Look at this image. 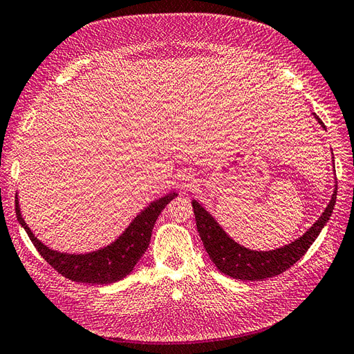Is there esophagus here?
<instances>
[{
  "mask_svg": "<svg viewBox=\"0 0 354 354\" xmlns=\"http://www.w3.org/2000/svg\"><path fill=\"white\" fill-rule=\"evenodd\" d=\"M196 185H198L196 178L189 173L181 174L177 180V187L183 192V194H186V192H189V190H194V187H196Z\"/></svg>",
  "mask_w": 354,
  "mask_h": 354,
  "instance_id": "esophagus-1",
  "label": "esophagus"
}]
</instances>
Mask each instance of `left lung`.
Returning a JSON list of instances; mask_svg holds the SVG:
<instances>
[{"label": "left lung", "mask_w": 354, "mask_h": 354, "mask_svg": "<svg viewBox=\"0 0 354 354\" xmlns=\"http://www.w3.org/2000/svg\"><path fill=\"white\" fill-rule=\"evenodd\" d=\"M313 115L316 118V121L325 128L324 122L320 121V118L316 113ZM335 201L337 185L328 207L312 227L307 229L304 234H301V236L292 241L291 243L269 251H255L245 248L243 245L233 241L229 234L223 230L217 220L214 218L198 201H192V207H194L195 211V220L199 236L203 242V246H205L211 261L216 264L217 269L221 273L233 277V279L263 281L267 279V277H273L276 274L283 273L301 259L310 248V245H312L319 236L320 230L326 226L332 209L335 207Z\"/></svg>", "instance_id": "left-lung-1"}]
</instances>
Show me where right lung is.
Segmentation results:
<instances>
[{
    "label": "right lung",
    "mask_w": 354,
    "mask_h": 354,
    "mask_svg": "<svg viewBox=\"0 0 354 354\" xmlns=\"http://www.w3.org/2000/svg\"><path fill=\"white\" fill-rule=\"evenodd\" d=\"M176 196L177 194H168L151 202L137 217H134L130 226L121 233V236H118L112 243L103 246L97 251L85 254L60 252L42 243L25 223L22 212H20L17 195L16 216L20 226L25 229L42 259L53 269H56L60 274L75 282L106 285L121 281L133 272L134 266L142 259V255L147 250L149 242H151L152 230L159 214L167 207V203H169Z\"/></svg>",
    "instance_id": "1"
}]
</instances>
